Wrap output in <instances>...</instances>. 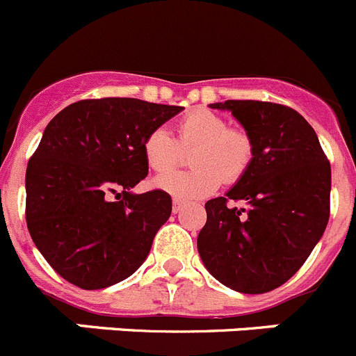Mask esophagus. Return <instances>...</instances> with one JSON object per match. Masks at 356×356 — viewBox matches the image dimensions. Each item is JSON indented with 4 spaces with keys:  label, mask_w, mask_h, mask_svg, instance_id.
Returning a JSON list of instances; mask_svg holds the SVG:
<instances>
[{
    "label": "esophagus",
    "mask_w": 356,
    "mask_h": 356,
    "mask_svg": "<svg viewBox=\"0 0 356 356\" xmlns=\"http://www.w3.org/2000/svg\"><path fill=\"white\" fill-rule=\"evenodd\" d=\"M184 207H185L184 201L172 200V213H180V211L184 210Z\"/></svg>",
    "instance_id": "obj_1"
}]
</instances>
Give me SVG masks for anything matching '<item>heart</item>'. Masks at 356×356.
I'll use <instances>...</instances> for the list:
<instances>
[{"instance_id": "b5f03b06", "label": "heart", "mask_w": 356, "mask_h": 356, "mask_svg": "<svg viewBox=\"0 0 356 356\" xmlns=\"http://www.w3.org/2000/svg\"><path fill=\"white\" fill-rule=\"evenodd\" d=\"M178 139L159 127L143 141L146 165L163 172L181 160V149L195 148L191 154L192 172L159 175L153 185L176 197H203L218 188L220 181L234 184L252 165L254 141L242 129L229 127L220 114L204 107L187 113L176 123Z\"/></svg>"}]
</instances>
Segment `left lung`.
Returning <instances> with one entry per match:
<instances>
[{"label": "left lung", "mask_w": 356, "mask_h": 356, "mask_svg": "<svg viewBox=\"0 0 356 356\" xmlns=\"http://www.w3.org/2000/svg\"><path fill=\"white\" fill-rule=\"evenodd\" d=\"M254 141V161L224 197L210 200L197 250L208 272L247 295L291 279L325 233L332 171L307 120L295 109L259 100H226ZM229 200H242L236 209Z\"/></svg>", "instance_id": "left-lung-1"}]
</instances>
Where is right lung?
<instances>
[{"instance_id":"1","label":"right lung","mask_w":356,"mask_h":356,"mask_svg":"<svg viewBox=\"0 0 356 356\" xmlns=\"http://www.w3.org/2000/svg\"><path fill=\"white\" fill-rule=\"evenodd\" d=\"M181 109L118 97L79 100L45 127L26 169V224L65 280L102 289L148 257L171 195L130 188L148 175L145 138Z\"/></svg>"}]
</instances>
